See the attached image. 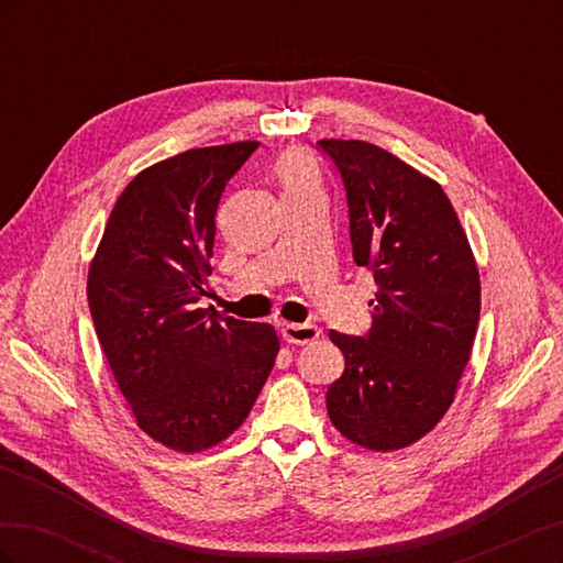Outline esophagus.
I'll return each mask as SVG.
<instances>
[{
	"mask_svg": "<svg viewBox=\"0 0 563 563\" xmlns=\"http://www.w3.org/2000/svg\"><path fill=\"white\" fill-rule=\"evenodd\" d=\"M282 335L286 343H294V345H308L314 343L319 338V329L314 323H284Z\"/></svg>",
	"mask_w": 563,
	"mask_h": 563,
	"instance_id": "obj_1",
	"label": "esophagus"
}]
</instances>
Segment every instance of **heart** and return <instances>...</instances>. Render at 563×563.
Segmentation results:
<instances>
[{
	"label": "heart",
	"mask_w": 563,
	"mask_h": 563,
	"mask_svg": "<svg viewBox=\"0 0 563 563\" xmlns=\"http://www.w3.org/2000/svg\"><path fill=\"white\" fill-rule=\"evenodd\" d=\"M275 176L282 185L284 197L317 190L314 168H312L310 159L302 155V152H296V150L284 152V155L275 164Z\"/></svg>",
	"instance_id": "heart-1"
}]
</instances>
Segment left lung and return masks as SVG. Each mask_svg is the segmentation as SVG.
<instances>
[{"label":"left lung","instance_id":"obj_1","mask_svg":"<svg viewBox=\"0 0 563 563\" xmlns=\"http://www.w3.org/2000/svg\"><path fill=\"white\" fill-rule=\"evenodd\" d=\"M319 147L345 183L354 263L378 284L371 333H329L345 356L327 391L329 418L356 446L399 451L430 434L455 399L479 323V267L437 180L366 141Z\"/></svg>","mask_w":563,"mask_h":563}]
</instances>
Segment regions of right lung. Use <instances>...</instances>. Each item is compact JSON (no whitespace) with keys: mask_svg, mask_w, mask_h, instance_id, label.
<instances>
[{"mask_svg":"<svg viewBox=\"0 0 563 563\" xmlns=\"http://www.w3.org/2000/svg\"><path fill=\"white\" fill-rule=\"evenodd\" d=\"M255 147H195L143 168L117 197L89 265V308L114 383L135 424L176 453L240 430L279 352L272 323L195 308L209 296L220 195Z\"/></svg>","mask_w":563,"mask_h":563,"instance_id":"add662e5","label":"right lung"}]
</instances>
